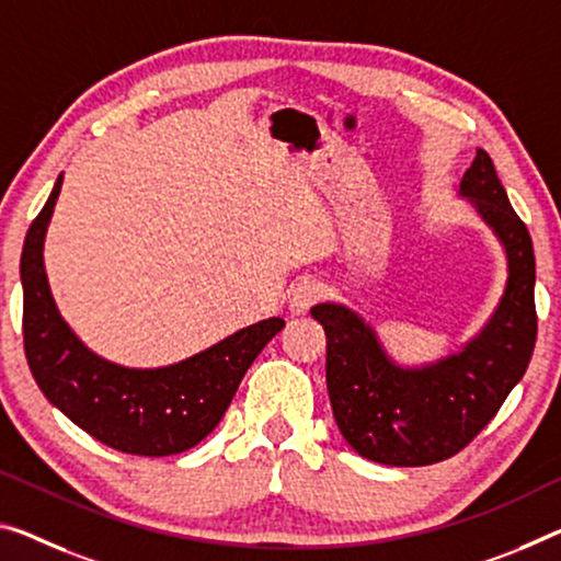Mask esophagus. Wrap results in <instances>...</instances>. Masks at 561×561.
<instances>
[{"label": "esophagus", "mask_w": 561, "mask_h": 561, "mask_svg": "<svg viewBox=\"0 0 561 561\" xmlns=\"http://www.w3.org/2000/svg\"><path fill=\"white\" fill-rule=\"evenodd\" d=\"M323 296V283L313 275H304L298 283H293L288 293L290 313H306V310Z\"/></svg>", "instance_id": "1"}]
</instances>
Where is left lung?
I'll return each instance as SVG.
<instances>
[{"label":"left lung","instance_id":"1","mask_svg":"<svg viewBox=\"0 0 561 561\" xmlns=\"http://www.w3.org/2000/svg\"><path fill=\"white\" fill-rule=\"evenodd\" d=\"M461 195L502 240L510 263L494 316L463 351L421 368H401L374 329L346 306L310 308L325 331L333 419L364 459L389 467H428L451 459L496 416L529 366L537 343L531 236L514 213L486 150H477L463 172Z\"/></svg>","mask_w":561,"mask_h":561}]
</instances>
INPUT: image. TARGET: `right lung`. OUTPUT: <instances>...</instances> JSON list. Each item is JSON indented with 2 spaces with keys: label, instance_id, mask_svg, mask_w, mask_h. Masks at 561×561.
I'll return each instance as SVG.
<instances>
[{
  "label": "right lung",
  "instance_id": "obj_1",
  "mask_svg": "<svg viewBox=\"0 0 561 561\" xmlns=\"http://www.w3.org/2000/svg\"><path fill=\"white\" fill-rule=\"evenodd\" d=\"M62 175L24 238L22 333L34 381L72 424L110 449L170 456L193 449L220 424L245 370L286 321L265 318L180 364L125 368L100 358L51 300L42 248Z\"/></svg>",
  "mask_w": 561,
  "mask_h": 561
}]
</instances>
